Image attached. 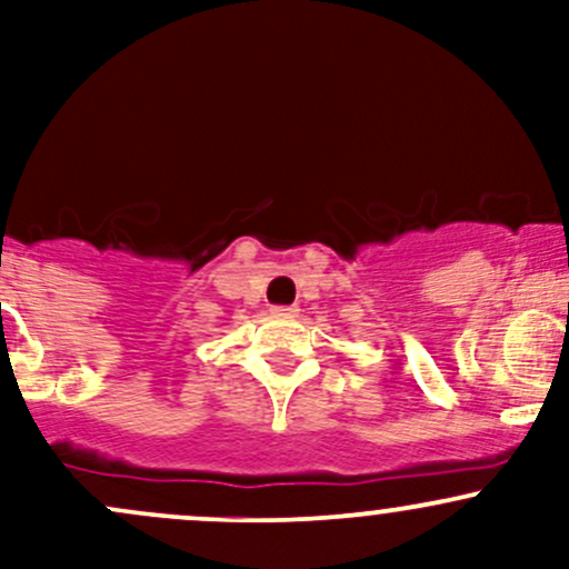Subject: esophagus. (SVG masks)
Wrapping results in <instances>:
<instances>
[{"label":"esophagus","instance_id":"1","mask_svg":"<svg viewBox=\"0 0 569 569\" xmlns=\"http://www.w3.org/2000/svg\"><path fill=\"white\" fill-rule=\"evenodd\" d=\"M297 311H300V308H297V306H280V308H274V313H278V317H297Z\"/></svg>","mask_w":569,"mask_h":569}]
</instances>
